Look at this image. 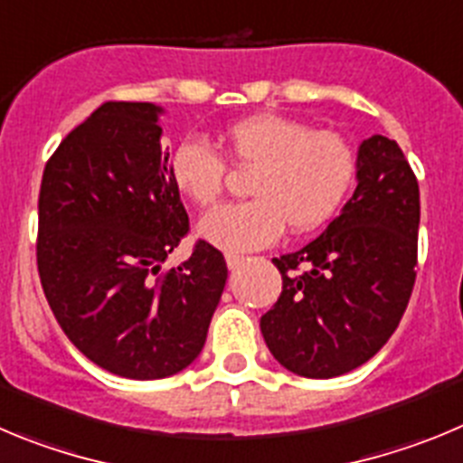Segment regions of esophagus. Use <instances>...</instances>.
<instances>
[{"label": "esophagus", "mask_w": 463, "mask_h": 463, "mask_svg": "<svg viewBox=\"0 0 463 463\" xmlns=\"http://www.w3.org/2000/svg\"><path fill=\"white\" fill-rule=\"evenodd\" d=\"M244 262V256H240V253H226V265L228 269H237Z\"/></svg>", "instance_id": "34e87169"}]
</instances>
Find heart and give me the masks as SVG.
Returning a JSON list of instances; mask_svg holds the SVG:
<instances>
[{"label":"heart","instance_id":"obj_1","mask_svg":"<svg viewBox=\"0 0 463 463\" xmlns=\"http://www.w3.org/2000/svg\"><path fill=\"white\" fill-rule=\"evenodd\" d=\"M232 165L251 168V201L228 203L205 214L198 235L223 251H253L325 226L344 205L357 175L348 138L302 119L258 112L235 119L219 133ZM170 177L195 205L210 207L226 189V164L205 138L182 140L170 159Z\"/></svg>","mask_w":463,"mask_h":463}]
</instances>
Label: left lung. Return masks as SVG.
I'll use <instances>...</instances> for the list:
<instances>
[{
	"mask_svg": "<svg viewBox=\"0 0 463 463\" xmlns=\"http://www.w3.org/2000/svg\"><path fill=\"white\" fill-rule=\"evenodd\" d=\"M418 228V180L402 147L366 138L341 214L307 247L272 258L283 290L260 332L274 360L304 378H335L372 360L413 293Z\"/></svg>",
	"mask_w": 463,
	"mask_h": 463,
	"instance_id": "8db88e82",
	"label": "left lung"
}]
</instances>
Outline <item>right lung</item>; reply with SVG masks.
Wrapping results in <instances>:
<instances>
[{
    "label": "right lung",
    "instance_id": "1",
    "mask_svg": "<svg viewBox=\"0 0 463 463\" xmlns=\"http://www.w3.org/2000/svg\"><path fill=\"white\" fill-rule=\"evenodd\" d=\"M154 103L108 101L50 156L39 194L36 262L45 299L71 344L106 372L154 381L201 355L228 279L219 249L189 232L161 152Z\"/></svg>",
    "mask_w": 463,
    "mask_h": 463
}]
</instances>
